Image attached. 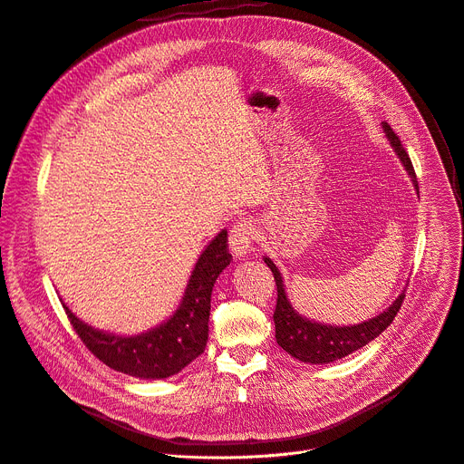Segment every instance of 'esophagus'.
I'll return each mask as SVG.
<instances>
[{"instance_id":"obj_1","label":"esophagus","mask_w":464,"mask_h":464,"mask_svg":"<svg viewBox=\"0 0 464 464\" xmlns=\"http://www.w3.org/2000/svg\"><path fill=\"white\" fill-rule=\"evenodd\" d=\"M255 239V227L251 221H239L232 227L228 236V249L236 258H243L249 255L251 245Z\"/></svg>"}]
</instances>
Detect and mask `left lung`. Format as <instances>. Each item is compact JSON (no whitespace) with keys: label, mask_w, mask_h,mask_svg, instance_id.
<instances>
[{"label":"left lung","mask_w":464,"mask_h":464,"mask_svg":"<svg viewBox=\"0 0 464 464\" xmlns=\"http://www.w3.org/2000/svg\"><path fill=\"white\" fill-rule=\"evenodd\" d=\"M382 130L386 134V139L390 146L393 148L395 155L402 162L404 170L411 176V181L416 188V195H420L418 188V179L412 169L411 157L406 155L404 148L401 146L399 136L393 132V129L382 121ZM264 262L271 269V274L276 277L277 285V307L274 313V322H276V339L283 350H286L292 358L304 362V363H313V365H324V363H332L337 362L348 353L356 352L369 344L372 339H376L380 334H382L388 325L393 322L395 314L401 309V304L404 299V290L395 297V302L384 309L380 314L363 320L360 324H350V325H332V324H324L311 320L304 314H299L288 299L283 274L276 262L269 256H264Z\"/></svg>","instance_id":"obj_1"}]
</instances>
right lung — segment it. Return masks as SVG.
Returning a JSON list of instances; mask_svg holds the SVG:
<instances>
[{
  "mask_svg": "<svg viewBox=\"0 0 464 464\" xmlns=\"http://www.w3.org/2000/svg\"><path fill=\"white\" fill-rule=\"evenodd\" d=\"M230 258L227 230H221L200 253L178 309L155 328L140 334L102 332L78 318L67 304H63V309L78 337L102 363L134 378L165 380L178 374L204 352L209 334L211 290Z\"/></svg>",
  "mask_w": 464,
  "mask_h": 464,
  "instance_id": "add662e5",
  "label": "right lung"
}]
</instances>
